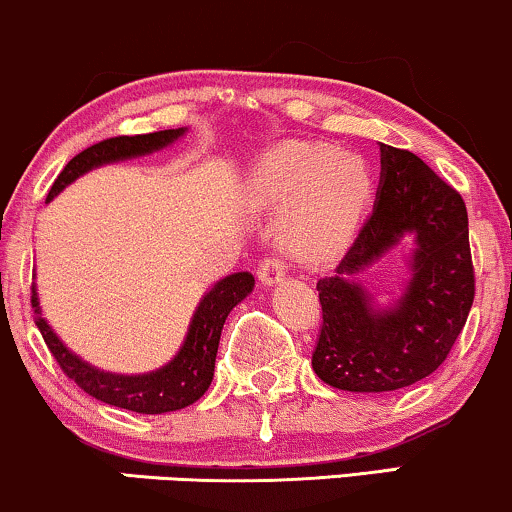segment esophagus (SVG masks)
Here are the masks:
<instances>
[{
  "instance_id": "1",
  "label": "esophagus",
  "mask_w": 512,
  "mask_h": 512,
  "mask_svg": "<svg viewBox=\"0 0 512 512\" xmlns=\"http://www.w3.org/2000/svg\"><path fill=\"white\" fill-rule=\"evenodd\" d=\"M285 270H287V261L282 256H266L261 261V266H258V280H261V285L266 287H273L277 282H282V277H285Z\"/></svg>"
}]
</instances>
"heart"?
<instances>
[{
	"mask_svg": "<svg viewBox=\"0 0 512 512\" xmlns=\"http://www.w3.org/2000/svg\"><path fill=\"white\" fill-rule=\"evenodd\" d=\"M258 204L287 208L282 242L304 261L332 256L349 242L372 194L368 166L327 144L287 142L249 178Z\"/></svg>",
	"mask_w": 512,
	"mask_h": 512,
	"instance_id": "b5f03b06",
	"label": "heart"
}]
</instances>
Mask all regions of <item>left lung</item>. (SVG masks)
Returning <instances> with one entry per match:
<instances>
[{
	"instance_id": "obj_1",
	"label": "left lung",
	"mask_w": 512,
	"mask_h": 512,
	"mask_svg": "<svg viewBox=\"0 0 512 512\" xmlns=\"http://www.w3.org/2000/svg\"><path fill=\"white\" fill-rule=\"evenodd\" d=\"M380 187L372 216L337 273L318 280L323 306L313 370L344 391H394L432 375L449 356L475 301L468 211L456 189L406 149L380 144ZM416 235L411 280L401 300L375 309L350 280L398 239Z\"/></svg>"
}]
</instances>
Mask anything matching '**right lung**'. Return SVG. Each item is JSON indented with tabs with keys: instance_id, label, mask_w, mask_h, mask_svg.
<instances>
[{
	"instance_id": "1",
	"label": "right lung",
	"mask_w": 512,
	"mask_h": 512,
	"mask_svg": "<svg viewBox=\"0 0 512 512\" xmlns=\"http://www.w3.org/2000/svg\"><path fill=\"white\" fill-rule=\"evenodd\" d=\"M182 135H185V128L159 130L135 137H109V140L92 144V147L80 151L78 156H73L66 163V168L61 170L59 178L54 180L52 189H49L47 201H52L63 187L71 185L75 178H80L87 170L104 166V163L151 154V151H159L168 147V144H173ZM251 289H254V275L251 273L227 275L220 282H216V285L208 289L204 299H201L197 311H194L185 344L180 346L178 356L168 365H163V368L147 372V375H113V372H104L90 363H85L73 351H68L63 346L52 327L47 325V320L42 318L35 285L30 301H33L35 308L37 330L42 332L44 344L52 351V356L59 363V368L66 372V377H71L82 391H87L97 401L109 403V406L135 410V413L159 415L170 413V410H180L189 406V403L199 401L204 396V391L211 387L220 332H223L227 313L239 301L246 299Z\"/></svg>"
}]
</instances>
